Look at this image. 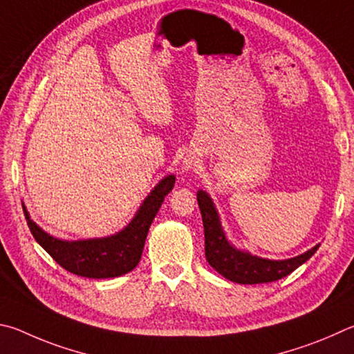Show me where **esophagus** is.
Here are the masks:
<instances>
[{
  "label": "esophagus",
  "instance_id": "obj_1",
  "mask_svg": "<svg viewBox=\"0 0 354 354\" xmlns=\"http://www.w3.org/2000/svg\"><path fill=\"white\" fill-rule=\"evenodd\" d=\"M196 163H197V161H196L194 157H185V160H183V171L185 172L194 171V167L197 166Z\"/></svg>",
  "mask_w": 354,
  "mask_h": 354
}]
</instances>
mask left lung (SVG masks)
<instances>
[{"instance_id": "1", "label": "left lung", "mask_w": 354, "mask_h": 354, "mask_svg": "<svg viewBox=\"0 0 354 354\" xmlns=\"http://www.w3.org/2000/svg\"><path fill=\"white\" fill-rule=\"evenodd\" d=\"M197 203H199L203 232H205L207 261L218 274L233 283L258 284L280 280L297 268H300L303 263H306L320 247V244H317L299 257L278 259V261L259 258L249 252L236 249L227 239L224 230H222L218 209L205 191H197Z\"/></svg>"}]
</instances>
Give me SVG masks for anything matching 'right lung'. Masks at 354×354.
Masks as SVG:
<instances>
[{
    "mask_svg": "<svg viewBox=\"0 0 354 354\" xmlns=\"http://www.w3.org/2000/svg\"><path fill=\"white\" fill-rule=\"evenodd\" d=\"M174 183L176 177L172 174L160 180L151 194L142 201L133 219L121 232L107 238L80 241L54 238L30 219L26 207H23V212L37 243L65 270L86 278H115L133 270L140 263L149 227L165 197L172 191Z\"/></svg>",
    "mask_w": 354,
    "mask_h": 354,
    "instance_id": "add662e5",
    "label": "right lung"
}]
</instances>
